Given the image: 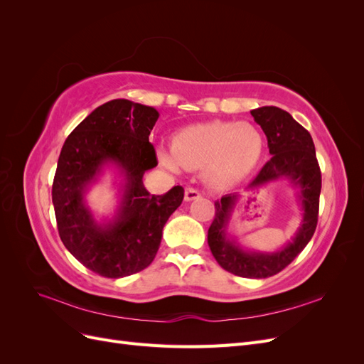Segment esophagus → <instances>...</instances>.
<instances>
[{
  "instance_id": "1",
  "label": "esophagus",
  "mask_w": 364,
  "mask_h": 364,
  "mask_svg": "<svg viewBox=\"0 0 364 364\" xmlns=\"http://www.w3.org/2000/svg\"><path fill=\"white\" fill-rule=\"evenodd\" d=\"M199 197H200V193L197 190H194V188H186L185 190V200L186 202L196 200V199H199Z\"/></svg>"
}]
</instances>
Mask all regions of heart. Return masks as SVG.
<instances>
[{
  "label": "heart",
  "mask_w": 364,
  "mask_h": 364,
  "mask_svg": "<svg viewBox=\"0 0 364 364\" xmlns=\"http://www.w3.org/2000/svg\"><path fill=\"white\" fill-rule=\"evenodd\" d=\"M262 153L258 129L246 121H209L181 130L173 147H159L158 158L171 171L203 168L205 179L220 188L243 181Z\"/></svg>",
  "instance_id": "1"
}]
</instances>
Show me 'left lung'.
Segmentation results:
<instances>
[{"instance_id":"left-lung-1","label":"left lung","mask_w":364,"mask_h":364,"mask_svg":"<svg viewBox=\"0 0 364 364\" xmlns=\"http://www.w3.org/2000/svg\"><path fill=\"white\" fill-rule=\"evenodd\" d=\"M250 114L267 136L272 158L246 190L252 193L270 182L289 181L296 190L302 220L291 241L281 249L274 252L249 250L229 232L240 196L237 193L226 194L214 203L215 217L208 229V245L225 270L237 277L264 279L287 267L311 240L317 226L322 176L311 135L289 112L277 106H262L253 109Z\"/></svg>"}]
</instances>
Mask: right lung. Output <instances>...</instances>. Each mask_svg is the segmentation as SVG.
Returning <instances> with one entry per match:
<instances>
[{"label":"right lung","mask_w":364,"mask_h":364,"mask_svg":"<svg viewBox=\"0 0 364 364\" xmlns=\"http://www.w3.org/2000/svg\"><path fill=\"white\" fill-rule=\"evenodd\" d=\"M159 118L155 107L124 98L87 115L65 141L53 182V205L62 243L85 267L105 278L141 272L155 259L162 229L183 200L182 186L150 194L142 176L158 165L149 135ZM119 174V206L97 220L85 194L104 173Z\"/></svg>","instance_id":"obj_1"}]
</instances>
